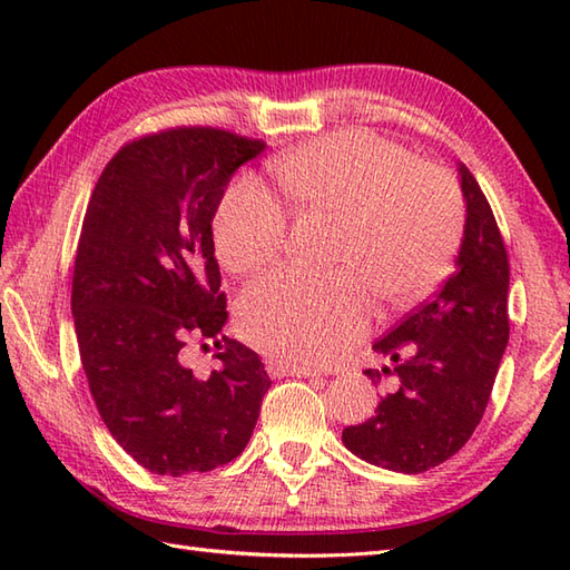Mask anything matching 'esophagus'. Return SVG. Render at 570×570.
<instances>
[{"mask_svg": "<svg viewBox=\"0 0 570 570\" xmlns=\"http://www.w3.org/2000/svg\"><path fill=\"white\" fill-rule=\"evenodd\" d=\"M266 372H269L272 377H316V370L292 365V362L284 360H266Z\"/></svg>", "mask_w": 570, "mask_h": 570, "instance_id": "1", "label": "esophagus"}]
</instances>
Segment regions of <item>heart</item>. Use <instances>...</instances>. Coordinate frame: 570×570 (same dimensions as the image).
<instances>
[{"mask_svg": "<svg viewBox=\"0 0 570 570\" xmlns=\"http://www.w3.org/2000/svg\"><path fill=\"white\" fill-rule=\"evenodd\" d=\"M274 176L296 210L341 220L333 262L345 266L328 276L274 272L242 296V333L278 360L321 362L360 341L372 318L365 283L386 304H411L458 249L463 205L453 180L370 131H341L288 151ZM213 239L227 272L262 269L284 249L282 203L257 180H235L217 205Z\"/></svg>", "mask_w": 570, "mask_h": 570, "instance_id": "b5f03b06", "label": "heart"}]
</instances>
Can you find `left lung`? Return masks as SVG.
<instances>
[{"mask_svg": "<svg viewBox=\"0 0 570 570\" xmlns=\"http://www.w3.org/2000/svg\"><path fill=\"white\" fill-rule=\"evenodd\" d=\"M458 178L465 227L455 272L431 301L372 345L394 365L365 374L377 382L392 374L394 390L380 399L374 416L343 431L350 453L406 475L441 465L468 443L510 341L504 242L465 164H458Z\"/></svg>", "mask_w": 570, "mask_h": 570, "instance_id": "1", "label": "left lung"}]
</instances>
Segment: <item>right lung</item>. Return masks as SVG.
<instances>
[{
  "mask_svg": "<svg viewBox=\"0 0 570 570\" xmlns=\"http://www.w3.org/2000/svg\"><path fill=\"white\" fill-rule=\"evenodd\" d=\"M264 141L178 127L119 149L82 220L70 311L85 377L112 439L156 475L208 472L252 439L266 390L259 355L227 323L213 217ZM210 336L222 367L198 381L179 360Z\"/></svg>",
  "mask_w": 570,
  "mask_h": 570,
  "instance_id": "obj_1",
  "label": "right lung"
}]
</instances>
